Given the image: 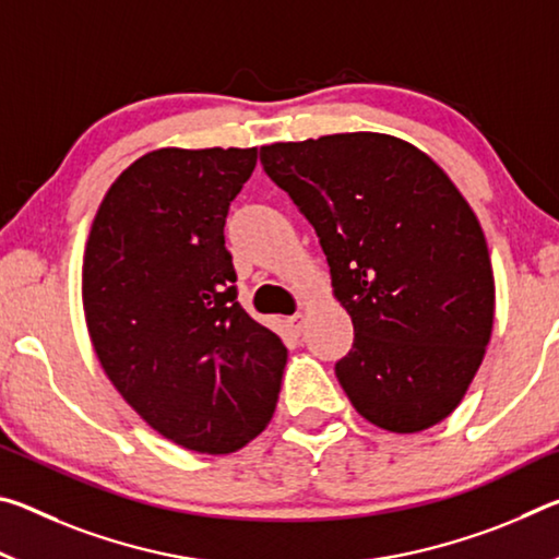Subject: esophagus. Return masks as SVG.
Segmentation results:
<instances>
[{
  "mask_svg": "<svg viewBox=\"0 0 559 559\" xmlns=\"http://www.w3.org/2000/svg\"><path fill=\"white\" fill-rule=\"evenodd\" d=\"M302 323H306V316H302V313H296V316L288 318V328H290L296 335H300Z\"/></svg>",
  "mask_w": 559,
  "mask_h": 559,
  "instance_id": "1",
  "label": "esophagus"
}]
</instances>
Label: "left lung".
I'll return each instance as SVG.
<instances>
[{"instance_id": "8db88e82", "label": "left lung", "mask_w": 559, "mask_h": 559, "mask_svg": "<svg viewBox=\"0 0 559 559\" xmlns=\"http://www.w3.org/2000/svg\"><path fill=\"white\" fill-rule=\"evenodd\" d=\"M313 224L355 328L335 374L374 427L416 433L456 409L493 333L496 283L476 214L406 140L337 132L261 147Z\"/></svg>"}]
</instances>
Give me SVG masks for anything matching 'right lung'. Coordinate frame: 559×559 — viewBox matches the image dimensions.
I'll return each mask as SVG.
<instances>
[{
	"label": "right lung",
	"instance_id": "1",
	"mask_svg": "<svg viewBox=\"0 0 559 559\" xmlns=\"http://www.w3.org/2000/svg\"><path fill=\"white\" fill-rule=\"evenodd\" d=\"M257 147H163L103 197L83 253V313L108 380L165 439L231 453L276 412L288 349L236 300L229 204Z\"/></svg>",
	"mask_w": 559,
	"mask_h": 559
}]
</instances>
